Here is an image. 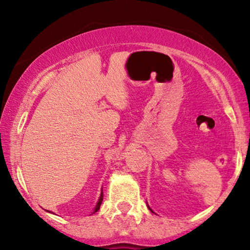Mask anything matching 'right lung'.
<instances>
[{
  "instance_id": "add662e5",
  "label": "right lung",
  "mask_w": 250,
  "mask_h": 250,
  "mask_svg": "<svg viewBox=\"0 0 250 250\" xmlns=\"http://www.w3.org/2000/svg\"><path fill=\"white\" fill-rule=\"evenodd\" d=\"M102 200H104V193L101 192V196H100V199H99V201H98V204H97V206H95V209H94V211L93 213H97V211L100 209V206H101V204H102Z\"/></svg>"
}]
</instances>
